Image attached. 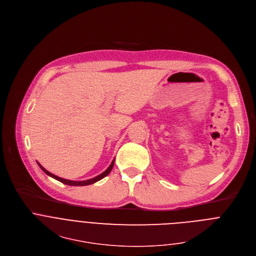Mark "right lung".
Segmentation results:
<instances>
[{"label":"right lung","instance_id":"add662e5","mask_svg":"<svg viewBox=\"0 0 256 256\" xmlns=\"http://www.w3.org/2000/svg\"><path fill=\"white\" fill-rule=\"evenodd\" d=\"M38 164H39V166L42 168V171L43 172H45L48 176H50V177H52V178H54V179H56L57 181H59V182H61V183H63V184H65V185H69V186H86V185H90V184H94V183H96V182H98V181H100V180H102V178H104V177H106L110 173V171L112 170V168H114V160H112V162L110 164V166L108 168V170H106V171L102 173V174H100V175H98V177H96V178H94V179H90V180H86V181H80V182H77V181H70V180H66V179H62V178H59V177H57V176H55V175H53V174H51L50 172H48L47 170H45L39 162H38Z\"/></svg>","mask_w":256,"mask_h":256}]
</instances>
